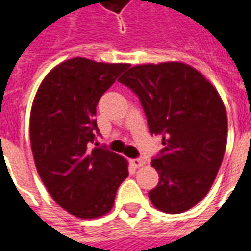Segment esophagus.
Wrapping results in <instances>:
<instances>
[{
    "label": "esophagus",
    "instance_id": "34e87169",
    "mask_svg": "<svg viewBox=\"0 0 251 251\" xmlns=\"http://www.w3.org/2000/svg\"><path fill=\"white\" fill-rule=\"evenodd\" d=\"M144 164H145V161H144L142 158H134V160H131V165H133L134 168H141Z\"/></svg>",
    "mask_w": 251,
    "mask_h": 251
}]
</instances>
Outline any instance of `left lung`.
Returning <instances> with one entry per match:
<instances>
[{
	"label": "left lung",
	"mask_w": 251,
	"mask_h": 251,
	"mask_svg": "<svg viewBox=\"0 0 251 251\" xmlns=\"http://www.w3.org/2000/svg\"><path fill=\"white\" fill-rule=\"evenodd\" d=\"M118 82L138 95L149 131L164 145L151 161L160 179L149 199L167 214L188 211L208 194L226 151L221 95L201 72L181 62L134 66Z\"/></svg>",
	"instance_id": "8db88e82"
}]
</instances>
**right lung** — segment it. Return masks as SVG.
<instances>
[{
	"mask_svg": "<svg viewBox=\"0 0 251 251\" xmlns=\"http://www.w3.org/2000/svg\"><path fill=\"white\" fill-rule=\"evenodd\" d=\"M127 67L68 59L47 74L32 103L29 136L36 169L52 199L80 219L106 215L129 176L125 157L104 148L90 149L98 133L99 99Z\"/></svg>",
	"mask_w": 251,
	"mask_h": 251,
	"instance_id": "obj_1",
	"label": "right lung"
}]
</instances>
